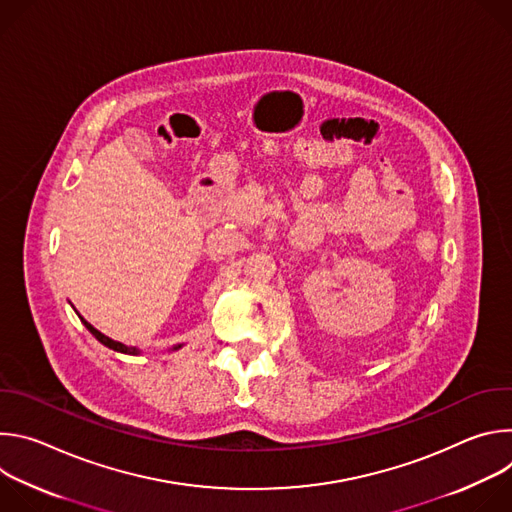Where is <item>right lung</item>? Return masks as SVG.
Segmentation results:
<instances>
[{"label": "right lung", "instance_id": "add662e5", "mask_svg": "<svg viewBox=\"0 0 512 512\" xmlns=\"http://www.w3.org/2000/svg\"><path fill=\"white\" fill-rule=\"evenodd\" d=\"M81 318V316H79ZM81 322L85 324V328L101 342V344H105L107 348H111V350H115V352H123V354H131V356H137V354H141V350L139 348H135V346H125L123 342H117V340H113V338H109V336H105V334H101L97 328H93L85 318H81ZM182 344H176L172 350H178Z\"/></svg>", "mask_w": 512, "mask_h": 512}]
</instances>
